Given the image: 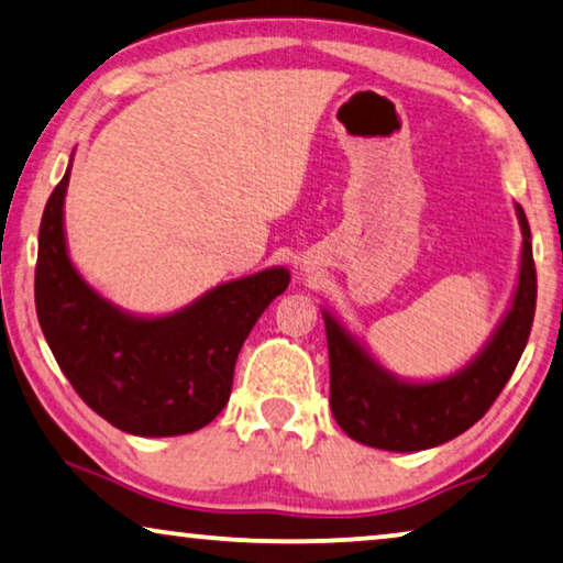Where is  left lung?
I'll return each instance as SVG.
<instances>
[{
  "label": "left lung",
  "mask_w": 563,
  "mask_h": 563,
  "mask_svg": "<svg viewBox=\"0 0 563 563\" xmlns=\"http://www.w3.org/2000/svg\"><path fill=\"white\" fill-rule=\"evenodd\" d=\"M521 275L508 316L481 356L450 379L432 384L397 382L374 362L331 313H323L331 362V412L351 440L391 452L442 444L470 430L516 372L536 313V265L523 207Z\"/></svg>",
  "instance_id": "obj_1"
}]
</instances>
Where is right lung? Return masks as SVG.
I'll use <instances>...</instances> for the list:
<instances>
[{"mask_svg": "<svg viewBox=\"0 0 563 563\" xmlns=\"http://www.w3.org/2000/svg\"><path fill=\"white\" fill-rule=\"evenodd\" d=\"M65 172L40 222L35 308L57 366L106 422L139 438L201 430L228 405L234 362L263 310L285 292L273 267L209 290L166 318H133L75 273L65 250Z\"/></svg>", "mask_w": 563, "mask_h": 563, "instance_id": "obj_1", "label": "right lung"}]
</instances>
